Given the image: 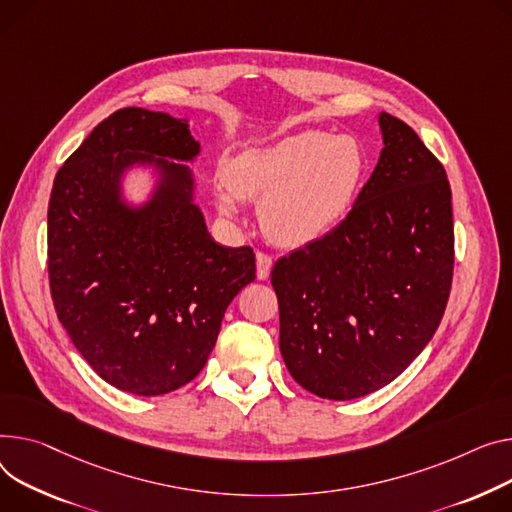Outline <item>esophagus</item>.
<instances>
[{
    "label": "esophagus",
    "mask_w": 512,
    "mask_h": 512,
    "mask_svg": "<svg viewBox=\"0 0 512 512\" xmlns=\"http://www.w3.org/2000/svg\"><path fill=\"white\" fill-rule=\"evenodd\" d=\"M257 278L259 280H267L269 278V271H271V265H274V259H271V255L263 253V251H257Z\"/></svg>",
    "instance_id": "34e87169"
}]
</instances>
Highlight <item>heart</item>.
Returning a JSON list of instances; mask_svg holds the SVG:
<instances>
[{
  "mask_svg": "<svg viewBox=\"0 0 512 512\" xmlns=\"http://www.w3.org/2000/svg\"><path fill=\"white\" fill-rule=\"evenodd\" d=\"M366 166V152L352 135L306 129L236 156L216 197L226 214L236 212L241 197L261 199L267 236L284 247H306L348 218Z\"/></svg>",
  "mask_w": 512,
  "mask_h": 512,
  "instance_id": "b5f03b06",
  "label": "heart"
}]
</instances>
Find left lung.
<instances>
[{
    "instance_id": "left-lung-1",
    "label": "left lung",
    "mask_w": 512,
    "mask_h": 512,
    "mask_svg": "<svg viewBox=\"0 0 512 512\" xmlns=\"http://www.w3.org/2000/svg\"><path fill=\"white\" fill-rule=\"evenodd\" d=\"M381 158L348 218L276 261L280 350L292 379L323 399L385 385L426 348L451 294V185L401 119L381 113Z\"/></svg>"
}]
</instances>
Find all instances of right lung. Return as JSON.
<instances>
[{
    "label": "right lung",
    "instance_id": "1",
    "mask_svg": "<svg viewBox=\"0 0 512 512\" xmlns=\"http://www.w3.org/2000/svg\"><path fill=\"white\" fill-rule=\"evenodd\" d=\"M199 144L185 119L140 107L100 121L57 170L47 214L57 319L102 381L164 395L193 381L216 346L232 298L255 280L251 247H222L191 201L185 164ZM154 163L146 207L120 199V175Z\"/></svg>",
    "mask_w": 512,
    "mask_h": 512
}]
</instances>
